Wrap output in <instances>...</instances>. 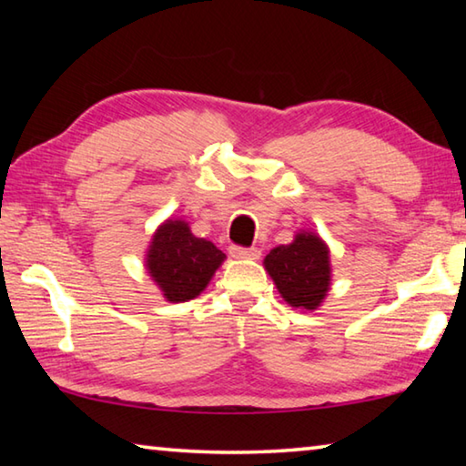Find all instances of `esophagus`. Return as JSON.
Segmentation results:
<instances>
[{"label": "esophagus", "mask_w": 466, "mask_h": 466, "mask_svg": "<svg viewBox=\"0 0 466 466\" xmlns=\"http://www.w3.org/2000/svg\"><path fill=\"white\" fill-rule=\"evenodd\" d=\"M230 255L234 258H258V255H261V250L250 247V248H244V247H230Z\"/></svg>", "instance_id": "esophagus-1"}]
</instances>
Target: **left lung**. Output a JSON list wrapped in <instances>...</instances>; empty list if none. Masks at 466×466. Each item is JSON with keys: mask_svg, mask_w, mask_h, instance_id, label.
<instances>
[{"mask_svg": "<svg viewBox=\"0 0 466 466\" xmlns=\"http://www.w3.org/2000/svg\"><path fill=\"white\" fill-rule=\"evenodd\" d=\"M263 265L294 309L317 310L330 288L329 247L312 232H298L294 242L275 247Z\"/></svg>", "mask_w": 466, "mask_h": 466, "instance_id": "obj_1", "label": "left lung"}]
</instances>
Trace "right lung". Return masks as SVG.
I'll use <instances>...</instances> for the list:
<instances>
[{"label":"right lung","mask_w":466,"mask_h":466,"mask_svg":"<svg viewBox=\"0 0 466 466\" xmlns=\"http://www.w3.org/2000/svg\"><path fill=\"white\" fill-rule=\"evenodd\" d=\"M224 258L214 242L197 238L183 219H167L149 242L146 269L168 302H187L208 288Z\"/></svg>","instance_id":"1"}]
</instances>
